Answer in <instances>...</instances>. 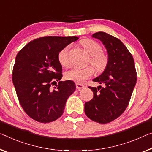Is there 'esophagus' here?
Segmentation results:
<instances>
[{
  "instance_id": "1",
  "label": "esophagus",
  "mask_w": 152,
  "mask_h": 152,
  "mask_svg": "<svg viewBox=\"0 0 152 152\" xmlns=\"http://www.w3.org/2000/svg\"><path fill=\"white\" fill-rule=\"evenodd\" d=\"M84 87H85V86H84L83 84L79 83H76V88H77V90L83 89V88H84Z\"/></svg>"
}]
</instances>
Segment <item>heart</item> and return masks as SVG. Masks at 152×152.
I'll use <instances>...</instances> for the list:
<instances>
[{"instance_id":"1","label":"heart","mask_w":152,"mask_h":152,"mask_svg":"<svg viewBox=\"0 0 152 152\" xmlns=\"http://www.w3.org/2000/svg\"><path fill=\"white\" fill-rule=\"evenodd\" d=\"M80 45L89 54L90 59L88 64H91L97 73H101L105 71L109 64V57L102 52V47L99 43L92 39H83L80 41ZM69 47L66 46L62 49L58 54V62L62 66L69 67L70 65L69 58ZM94 70L92 66L86 68H74L65 73V78L75 82L81 83L89 78L94 74Z\"/></svg>"}]
</instances>
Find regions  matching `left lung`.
Listing matches in <instances>:
<instances>
[{
	"mask_svg": "<svg viewBox=\"0 0 152 152\" xmlns=\"http://www.w3.org/2000/svg\"><path fill=\"white\" fill-rule=\"evenodd\" d=\"M92 37L102 42L109 57L103 73L93 81L103 87H90L94 96L84 105L86 115L100 124L111 122L120 117L129 103L137 82V72L132 56L120 39L104 32Z\"/></svg>",
	"mask_w": 152,
	"mask_h": 152,
	"instance_id": "obj_1",
	"label": "left lung"
}]
</instances>
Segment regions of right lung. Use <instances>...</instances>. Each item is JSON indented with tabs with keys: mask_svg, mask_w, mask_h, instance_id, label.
I'll return each mask as SVG.
<instances>
[{
	"mask_svg": "<svg viewBox=\"0 0 152 152\" xmlns=\"http://www.w3.org/2000/svg\"><path fill=\"white\" fill-rule=\"evenodd\" d=\"M78 39L40 37L29 42L17 54L12 73L13 86L24 111L37 122L49 123L59 118L67 99L75 90L73 81H60L62 68L58 54ZM56 80L58 85L51 88Z\"/></svg>",
	"mask_w": 152,
	"mask_h": 152,
	"instance_id": "add662e5",
	"label": "right lung"
}]
</instances>
